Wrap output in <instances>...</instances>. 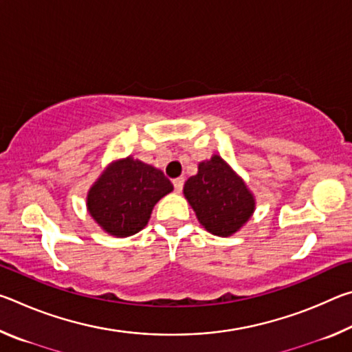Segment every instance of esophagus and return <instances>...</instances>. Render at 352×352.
Instances as JSON below:
<instances>
[{"label": "esophagus", "mask_w": 352, "mask_h": 352, "mask_svg": "<svg viewBox=\"0 0 352 352\" xmlns=\"http://www.w3.org/2000/svg\"><path fill=\"white\" fill-rule=\"evenodd\" d=\"M172 183H174V188H175L177 192H182L183 186H184V178H183V177H178V178H175V180L172 182Z\"/></svg>", "instance_id": "34e87169"}]
</instances>
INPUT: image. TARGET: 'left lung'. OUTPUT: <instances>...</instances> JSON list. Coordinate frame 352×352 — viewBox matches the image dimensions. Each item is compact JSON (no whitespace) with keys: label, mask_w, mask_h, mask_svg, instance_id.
<instances>
[{"label":"left lung","mask_w":352,"mask_h":352,"mask_svg":"<svg viewBox=\"0 0 352 352\" xmlns=\"http://www.w3.org/2000/svg\"><path fill=\"white\" fill-rule=\"evenodd\" d=\"M183 192L199 222L216 236L236 233L254 210L245 183L219 155L199 164L197 175L188 178Z\"/></svg>","instance_id":"8db88e82"}]
</instances>
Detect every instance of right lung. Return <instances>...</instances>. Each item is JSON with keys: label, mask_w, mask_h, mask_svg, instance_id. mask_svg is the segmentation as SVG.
<instances>
[{"label": "right lung", "mask_w": 352, "mask_h": 352, "mask_svg": "<svg viewBox=\"0 0 352 352\" xmlns=\"http://www.w3.org/2000/svg\"><path fill=\"white\" fill-rule=\"evenodd\" d=\"M174 189L168 177L138 160L113 163L88 192L91 217L116 237L144 228L157 201Z\"/></svg>", "instance_id": "1"}]
</instances>
